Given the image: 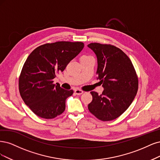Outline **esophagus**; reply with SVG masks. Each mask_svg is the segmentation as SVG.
Masks as SVG:
<instances>
[{
	"instance_id": "obj_1",
	"label": "esophagus",
	"mask_w": 160,
	"mask_h": 160,
	"mask_svg": "<svg viewBox=\"0 0 160 160\" xmlns=\"http://www.w3.org/2000/svg\"><path fill=\"white\" fill-rule=\"evenodd\" d=\"M74 92H75V94H77V95H81V94H83L84 92L81 90H79V89H76V90H75Z\"/></svg>"
}]
</instances>
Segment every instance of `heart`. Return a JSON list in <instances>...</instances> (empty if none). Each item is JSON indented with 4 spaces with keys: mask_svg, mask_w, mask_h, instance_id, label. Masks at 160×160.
I'll return each instance as SVG.
<instances>
[{
    "mask_svg": "<svg viewBox=\"0 0 160 160\" xmlns=\"http://www.w3.org/2000/svg\"><path fill=\"white\" fill-rule=\"evenodd\" d=\"M89 57H90V56L87 55V54H83V55H82V56H80V60H82V59H85V58H89Z\"/></svg>",
    "mask_w": 160,
    "mask_h": 160,
    "instance_id": "obj_1",
    "label": "heart"
}]
</instances>
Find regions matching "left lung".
Wrapping results in <instances>:
<instances>
[{"label": "left lung", "mask_w": 160, "mask_h": 160, "mask_svg": "<svg viewBox=\"0 0 160 160\" xmlns=\"http://www.w3.org/2000/svg\"><path fill=\"white\" fill-rule=\"evenodd\" d=\"M88 46L97 56V78L104 89L100 95L90 92L92 101L88 108L102 121L115 120L128 109L137 94L136 70L128 56L114 45L94 42Z\"/></svg>", "instance_id": "left-lung-1"}]
</instances>
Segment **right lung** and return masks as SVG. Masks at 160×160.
<instances>
[{"instance_id":"add662e5","label":"right lung","mask_w":160,"mask_h":160,"mask_svg":"<svg viewBox=\"0 0 160 160\" xmlns=\"http://www.w3.org/2000/svg\"><path fill=\"white\" fill-rule=\"evenodd\" d=\"M84 46L82 42L58 41L39 46L28 56L19 76L18 88L23 101L36 115L52 119L64 112L66 100L74 91L54 84L53 79Z\"/></svg>"}]
</instances>
